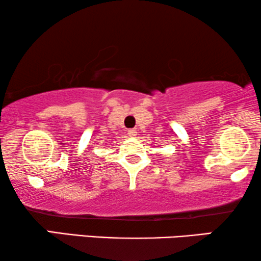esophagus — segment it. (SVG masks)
<instances>
[{
	"label": "esophagus",
	"mask_w": 261,
	"mask_h": 261,
	"mask_svg": "<svg viewBox=\"0 0 261 261\" xmlns=\"http://www.w3.org/2000/svg\"><path fill=\"white\" fill-rule=\"evenodd\" d=\"M137 133H138L137 129H129V130H128V135H129L130 138L137 137Z\"/></svg>",
	"instance_id": "1"
}]
</instances>
